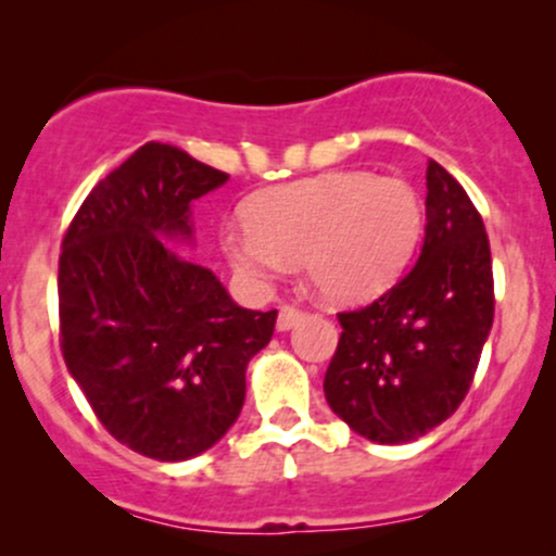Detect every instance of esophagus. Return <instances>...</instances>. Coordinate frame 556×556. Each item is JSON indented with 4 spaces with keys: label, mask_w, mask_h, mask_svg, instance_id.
Returning a JSON list of instances; mask_svg holds the SVG:
<instances>
[{
    "label": "esophagus",
    "mask_w": 556,
    "mask_h": 556,
    "mask_svg": "<svg viewBox=\"0 0 556 556\" xmlns=\"http://www.w3.org/2000/svg\"><path fill=\"white\" fill-rule=\"evenodd\" d=\"M306 319V311L303 308H298V306H292V303H282V306H279V316H277V329H292L298 325V321H303Z\"/></svg>",
    "instance_id": "obj_1"
}]
</instances>
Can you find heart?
I'll return each instance as SVG.
<instances>
[{"label":"heart","mask_w":556,"mask_h":556,"mask_svg":"<svg viewBox=\"0 0 556 556\" xmlns=\"http://www.w3.org/2000/svg\"><path fill=\"white\" fill-rule=\"evenodd\" d=\"M422 229V200L408 181L329 170L255 194L248 222L222 229V248L250 282H271L303 261L327 301L362 303L404 274Z\"/></svg>","instance_id":"obj_1"}]
</instances>
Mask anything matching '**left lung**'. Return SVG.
I'll return each mask as SVG.
<instances>
[{
  "instance_id": "obj_1",
  "label": "left lung",
  "mask_w": 556,
  "mask_h": 556,
  "mask_svg": "<svg viewBox=\"0 0 556 556\" xmlns=\"http://www.w3.org/2000/svg\"><path fill=\"white\" fill-rule=\"evenodd\" d=\"M419 261L369 306L340 311L327 404L358 435L408 443L459 408L493 325L485 224L459 181L427 163Z\"/></svg>"
}]
</instances>
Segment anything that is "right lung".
I'll list each match as a JSON object with an SVG mask.
<instances>
[{
	"mask_svg": "<svg viewBox=\"0 0 556 556\" xmlns=\"http://www.w3.org/2000/svg\"><path fill=\"white\" fill-rule=\"evenodd\" d=\"M229 179L148 142L87 194L63 237L60 351L118 443L157 462L208 451L240 417L248 362L277 308L237 306L211 268L163 237H189V203Z\"/></svg>",
	"mask_w": 556,
	"mask_h": 556,
	"instance_id": "right-lung-1",
	"label": "right lung"
}]
</instances>
